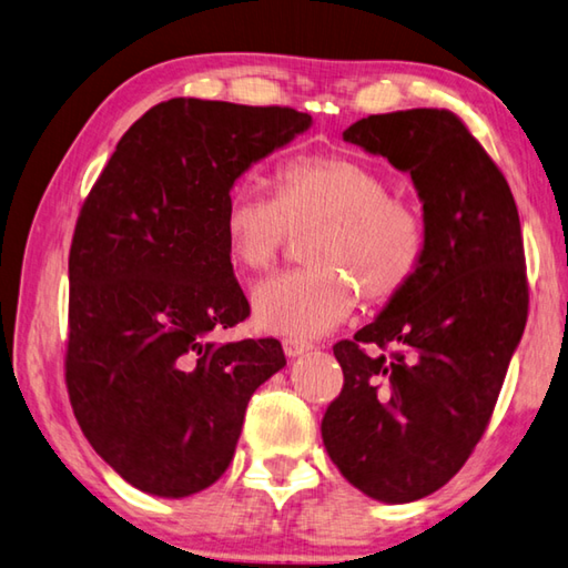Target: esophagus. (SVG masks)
Returning <instances> with one entry per match:
<instances>
[{
	"label": "esophagus",
	"instance_id": "obj_1",
	"mask_svg": "<svg viewBox=\"0 0 568 568\" xmlns=\"http://www.w3.org/2000/svg\"><path fill=\"white\" fill-rule=\"evenodd\" d=\"M283 349H285V355H287V357H301V355H305V353H311L313 345L303 343V339L285 337V339H283Z\"/></svg>",
	"mask_w": 568,
	"mask_h": 568
}]
</instances>
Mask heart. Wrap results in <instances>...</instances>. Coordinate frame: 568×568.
<instances>
[{
  "instance_id": "1",
  "label": "heart",
  "mask_w": 568,
  "mask_h": 568,
  "mask_svg": "<svg viewBox=\"0 0 568 568\" xmlns=\"http://www.w3.org/2000/svg\"><path fill=\"white\" fill-rule=\"evenodd\" d=\"M311 231V267L253 291V320L263 333L327 335L355 311L357 291L375 303L397 295L425 253L415 205L389 195L383 173L347 156L293 159L277 173V199L239 185L225 201V248L243 271H265L293 233Z\"/></svg>"
}]
</instances>
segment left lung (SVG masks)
Returning <instances> with one entry per match:
<instances>
[{
    "instance_id": "left-lung-1",
    "label": "left lung",
    "mask_w": 568,
    "mask_h": 568,
    "mask_svg": "<svg viewBox=\"0 0 568 568\" xmlns=\"http://www.w3.org/2000/svg\"><path fill=\"white\" fill-rule=\"evenodd\" d=\"M343 139L409 173L425 253L373 323L333 347L345 385L320 429L353 487L407 504L445 487L489 425L527 325L521 225L507 179L452 111L375 113Z\"/></svg>"
}]
</instances>
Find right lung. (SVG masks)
<instances>
[{"label":"right lung","instance_id":"right-lung-1","mask_svg":"<svg viewBox=\"0 0 568 568\" xmlns=\"http://www.w3.org/2000/svg\"><path fill=\"white\" fill-rule=\"evenodd\" d=\"M311 113L171 99L123 133L69 255L67 387L79 427L123 481L183 499L229 469L253 392L285 367L273 337L215 343L248 317L223 235L253 163Z\"/></svg>","mask_w":568,"mask_h":568}]
</instances>
